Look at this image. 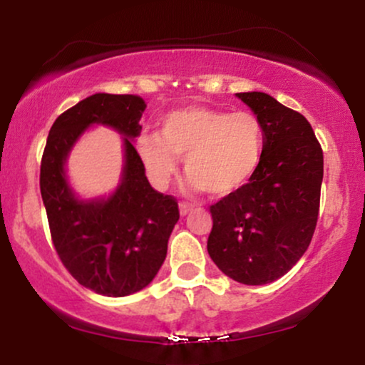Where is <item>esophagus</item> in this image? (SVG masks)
Returning <instances> with one entry per match:
<instances>
[{
	"label": "esophagus",
	"instance_id": "obj_1",
	"mask_svg": "<svg viewBox=\"0 0 365 365\" xmlns=\"http://www.w3.org/2000/svg\"><path fill=\"white\" fill-rule=\"evenodd\" d=\"M192 209H194V206H192V204H188V202H180V215H182V216L188 215V212H190Z\"/></svg>",
	"mask_w": 365,
	"mask_h": 365
}]
</instances>
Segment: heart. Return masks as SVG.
<instances>
[{
	"mask_svg": "<svg viewBox=\"0 0 365 365\" xmlns=\"http://www.w3.org/2000/svg\"><path fill=\"white\" fill-rule=\"evenodd\" d=\"M264 142L262 123L252 113L185 106L163 116L159 135H142L137 153L159 187L177 173L178 158H185L192 187L211 195H228L254 177L262 161Z\"/></svg>",
	"mask_w": 365,
	"mask_h": 365,
	"instance_id": "obj_1",
	"label": "heart"
}]
</instances>
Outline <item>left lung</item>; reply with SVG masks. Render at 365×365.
Listing matches in <instances>:
<instances>
[{"mask_svg":"<svg viewBox=\"0 0 365 365\" xmlns=\"http://www.w3.org/2000/svg\"><path fill=\"white\" fill-rule=\"evenodd\" d=\"M262 123L264 154L254 177L209 207L207 252L226 276L266 284L295 266L319 216L322 149L299 111L264 92L237 94Z\"/></svg>","mask_w":365,"mask_h":365,"instance_id":"left-lung-1","label":"left lung"}]
</instances>
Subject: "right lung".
Wrapping results in <instances>:
<instances>
[{
	"mask_svg": "<svg viewBox=\"0 0 365 365\" xmlns=\"http://www.w3.org/2000/svg\"><path fill=\"white\" fill-rule=\"evenodd\" d=\"M144 110L139 96H89L58 116L41 159V195L54 249L68 273L99 295L125 297L148 287L165 262L180 217L177 199L150 187L133 148ZM94 123L125 135L124 175L108 200L81 201L66 182L64 163L78 137Z\"/></svg>",
	"mask_w": 365,
	"mask_h": 365,
	"instance_id": "add662e5",
	"label": "right lung"
}]
</instances>
